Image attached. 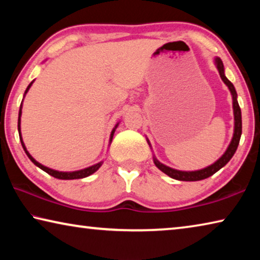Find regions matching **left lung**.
<instances>
[{
	"mask_svg": "<svg viewBox=\"0 0 260 260\" xmlns=\"http://www.w3.org/2000/svg\"><path fill=\"white\" fill-rule=\"evenodd\" d=\"M214 65L218 69L220 78H221V80L225 82V85L228 87V89H230L232 94L233 113H234V133H233V138L230 146L227 147L226 151L223 152V155L220 157L219 159L215 160L213 164L206 166L202 170H196V171L175 170V169H172V167L162 164V162L158 160L155 157V155H153V162H155V165L158 167V169H159L161 172H164L166 175H169V177H171L172 179L179 180V181H199V180H203L211 177V175H213L215 172H218L220 169H222V167L232 159V157L234 156L237 147H239L241 134H242V114H241L239 102H237V93L235 90L234 85H233V83L226 78L225 68H223L222 60L220 59L219 57H215L214 58ZM147 142L149 144V147L151 148L150 141L147 139Z\"/></svg>",
	"mask_w": 260,
	"mask_h": 260,
	"instance_id": "obj_1",
	"label": "left lung"
}]
</instances>
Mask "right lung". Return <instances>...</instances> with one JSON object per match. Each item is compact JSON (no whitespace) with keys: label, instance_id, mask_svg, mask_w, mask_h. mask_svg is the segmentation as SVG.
<instances>
[{"label":"right lung","instance_id":"add662e5","mask_svg":"<svg viewBox=\"0 0 260 260\" xmlns=\"http://www.w3.org/2000/svg\"><path fill=\"white\" fill-rule=\"evenodd\" d=\"M33 82H34V80L29 83V85L27 86V88H26V90H25V93H24V98H25V95L27 94V91L29 90L30 86L33 85ZM24 98H23V101H24ZM23 101H21V104H20V108H19V113H18V133H19V139H20L21 146H23V148H24V151H25V153H26V155H27V157L29 158L30 161H32L34 165H37V166L39 167V169H41L42 171H45L46 173L50 174L51 177L57 178V179H60V180H74V179H82V178L89 177L90 174L95 173L96 171H98V170L100 169V167L102 166V164H103V160H102V161H100V162H98V164H95V165H91V166H89V167H86V169H82V170H79V171H71V172H63V171H57V170L49 169V167H47V166H45V165H42V164H40V162H39V161L35 160L34 158H33L32 156H30V153L27 151V149H26V147H25V143H24V141H23V138H21V131H20V117H21V109H23ZM118 125H119V122H117L116 126L113 127V129H112V132H111V134H110V141H109V144H111V142H112L113 134H114V132H116Z\"/></svg>","mask_w":260,"mask_h":260}]
</instances>
